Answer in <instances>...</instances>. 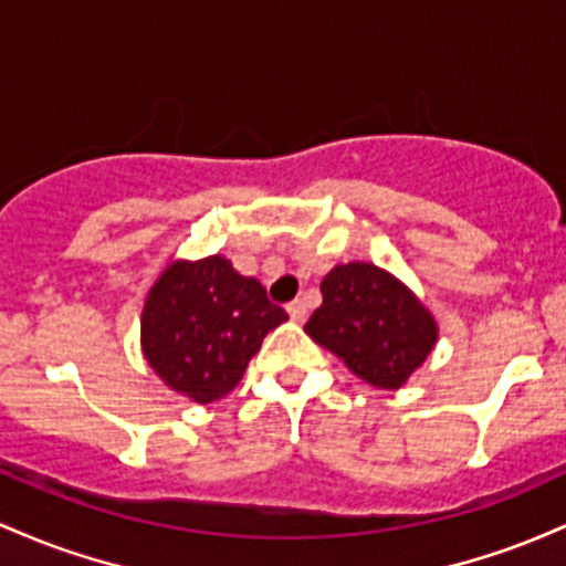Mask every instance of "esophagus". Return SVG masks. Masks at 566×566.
Returning <instances> with one entry per match:
<instances>
[{
    "mask_svg": "<svg viewBox=\"0 0 566 566\" xmlns=\"http://www.w3.org/2000/svg\"><path fill=\"white\" fill-rule=\"evenodd\" d=\"M289 315H291V321H304V315H307V304H304V300H294V302H289Z\"/></svg>",
    "mask_w": 566,
    "mask_h": 566,
    "instance_id": "1",
    "label": "esophagus"
}]
</instances>
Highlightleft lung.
<instances>
[{"mask_svg": "<svg viewBox=\"0 0 566 566\" xmlns=\"http://www.w3.org/2000/svg\"><path fill=\"white\" fill-rule=\"evenodd\" d=\"M321 294L323 304L304 332L368 385L396 390L433 350L436 321L379 266H334L323 277Z\"/></svg>", "mask_w": 566, "mask_h": 566, "instance_id": "left-lung-1", "label": "left lung"}]
</instances>
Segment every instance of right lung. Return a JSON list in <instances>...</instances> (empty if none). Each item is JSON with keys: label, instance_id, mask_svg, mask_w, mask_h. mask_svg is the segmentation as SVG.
<instances>
[{"label": "right lung", "instance_id": "obj_1", "mask_svg": "<svg viewBox=\"0 0 566 566\" xmlns=\"http://www.w3.org/2000/svg\"><path fill=\"white\" fill-rule=\"evenodd\" d=\"M289 321L266 300L264 285L243 277L221 256L176 262L149 291L142 345L170 390L211 403L243 377L272 328Z\"/></svg>", "mask_w": 566, "mask_h": 566}]
</instances>
